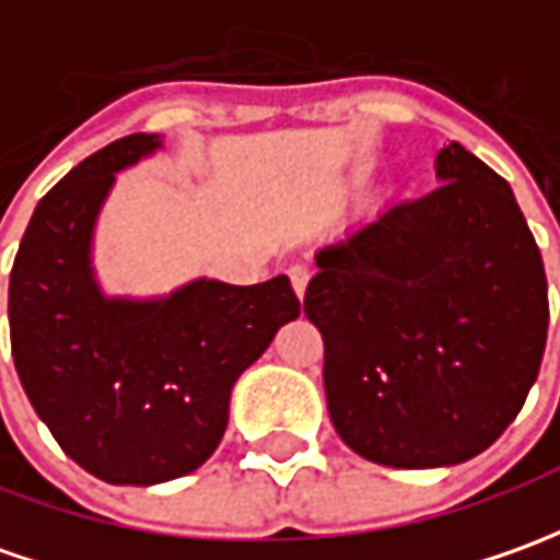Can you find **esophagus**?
<instances>
[{
	"label": "esophagus",
	"instance_id": "obj_1",
	"mask_svg": "<svg viewBox=\"0 0 560 560\" xmlns=\"http://www.w3.org/2000/svg\"><path fill=\"white\" fill-rule=\"evenodd\" d=\"M288 276H291V284H294V294L303 300V294H306V284H310V269H306V266H291V269H288Z\"/></svg>",
	"mask_w": 560,
	"mask_h": 560
}]
</instances>
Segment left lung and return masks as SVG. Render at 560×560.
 I'll return each mask as SVG.
<instances>
[{
  "mask_svg": "<svg viewBox=\"0 0 560 560\" xmlns=\"http://www.w3.org/2000/svg\"><path fill=\"white\" fill-rule=\"evenodd\" d=\"M439 189L315 254L303 312L325 340L337 435L392 469L466 463L505 432L539 374L546 269L512 186L459 143Z\"/></svg>",
  "mask_w": 560,
  "mask_h": 560,
  "instance_id": "obj_1",
  "label": "left lung"
}]
</instances>
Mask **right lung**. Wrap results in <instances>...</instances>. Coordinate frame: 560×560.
<instances>
[{"mask_svg":"<svg viewBox=\"0 0 560 560\" xmlns=\"http://www.w3.org/2000/svg\"><path fill=\"white\" fill-rule=\"evenodd\" d=\"M155 150L159 135H131L75 165L36 205L9 281L11 355L39 420L94 478L143 488L214 454L235 380L300 315L288 276L104 294L97 217L116 174Z\"/></svg>","mask_w":560,"mask_h":560,"instance_id":"1","label":"right lung"}]
</instances>
